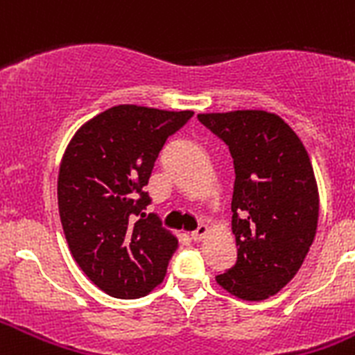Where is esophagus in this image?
Segmentation results:
<instances>
[{"mask_svg":"<svg viewBox=\"0 0 355 355\" xmlns=\"http://www.w3.org/2000/svg\"><path fill=\"white\" fill-rule=\"evenodd\" d=\"M208 233H209V229H208V225H199V227H197V231H193L192 233V238H193V241H200V240H205L206 236H208Z\"/></svg>","mask_w":355,"mask_h":355,"instance_id":"34e87169","label":"esophagus"}]
</instances>
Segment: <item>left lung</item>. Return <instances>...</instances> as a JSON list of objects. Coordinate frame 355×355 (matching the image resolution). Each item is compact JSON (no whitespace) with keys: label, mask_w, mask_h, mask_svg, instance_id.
Returning <instances> with one entry per match:
<instances>
[{"label":"left lung","mask_w":355,"mask_h":355,"mask_svg":"<svg viewBox=\"0 0 355 355\" xmlns=\"http://www.w3.org/2000/svg\"><path fill=\"white\" fill-rule=\"evenodd\" d=\"M227 144L234 163L233 211L238 259L216 284L241 300L279 293L300 270L316 234L318 184L299 135L265 110L199 114Z\"/></svg>","instance_id":"8db88e82"}]
</instances>
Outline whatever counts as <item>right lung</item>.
Returning a JSON list of instances; mask_svg holds the SVG:
<instances>
[{"label": "right lung", "instance_id": "obj_1", "mask_svg": "<svg viewBox=\"0 0 355 355\" xmlns=\"http://www.w3.org/2000/svg\"><path fill=\"white\" fill-rule=\"evenodd\" d=\"M192 110L117 105L87 121L65 147L58 211L72 258L99 290L140 299L163 283L178 238L144 209L163 144Z\"/></svg>", "mask_w": 355, "mask_h": 355}]
</instances>
